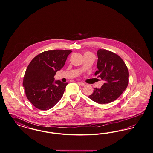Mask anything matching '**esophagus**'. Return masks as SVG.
Here are the masks:
<instances>
[{
  "mask_svg": "<svg viewBox=\"0 0 153 153\" xmlns=\"http://www.w3.org/2000/svg\"><path fill=\"white\" fill-rule=\"evenodd\" d=\"M78 84H79V85H81V86H85V85L84 83H83V82H79Z\"/></svg>",
  "mask_w": 153,
  "mask_h": 153,
  "instance_id": "34e87169",
  "label": "esophagus"
}]
</instances>
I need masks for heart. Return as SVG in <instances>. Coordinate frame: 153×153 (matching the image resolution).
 <instances>
[{
  "label": "heart",
  "mask_w": 153,
  "mask_h": 153,
  "mask_svg": "<svg viewBox=\"0 0 153 153\" xmlns=\"http://www.w3.org/2000/svg\"><path fill=\"white\" fill-rule=\"evenodd\" d=\"M87 53H89V52H87Z\"/></svg>",
  "instance_id": "obj_1"
}]
</instances>
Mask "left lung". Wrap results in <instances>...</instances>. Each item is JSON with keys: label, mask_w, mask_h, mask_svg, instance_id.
<instances>
[{"label": "left lung", "mask_w": 153, "mask_h": 153, "mask_svg": "<svg viewBox=\"0 0 153 153\" xmlns=\"http://www.w3.org/2000/svg\"><path fill=\"white\" fill-rule=\"evenodd\" d=\"M97 55L98 71L94 74L105 83L100 89L94 88L89 98L98 103L105 104L116 100L126 90L129 82V71L123 60L116 53L100 49Z\"/></svg>", "instance_id": "obj_1"}]
</instances>
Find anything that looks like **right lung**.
Returning <instances> with one entry per match:
<instances>
[{
	"mask_svg": "<svg viewBox=\"0 0 153 153\" xmlns=\"http://www.w3.org/2000/svg\"><path fill=\"white\" fill-rule=\"evenodd\" d=\"M72 52L69 50L46 51L37 55L28 65L22 85L27 100L38 109L49 110L62 98L68 83L54 81L53 77L63 67Z\"/></svg>",
	"mask_w": 153,
	"mask_h": 153,
	"instance_id": "obj_1",
	"label": "right lung"
}]
</instances>
